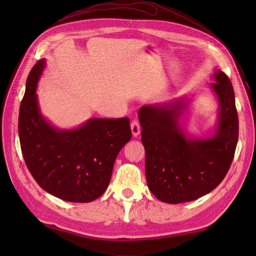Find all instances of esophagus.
Listing matches in <instances>:
<instances>
[{
  "label": "esophagus",
  "instance_id": "esophagus-1",
  "mask_svg": "<svg viewBox=\"0 0 256 256\" xmlns=\"http://www.w3.org/2000/svg\"><path fill=\"white\" fill-rule=\"evenodd\" d=\"M131 131L134 138H138L140 133V122L136 121V120H134V121L131 123Z\"/></svg>",
  "mask_w": 256,
  "mask_h": 256
}]
</instances>
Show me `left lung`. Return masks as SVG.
<instances>
[{
    "label": "left lung",
    "mask_w": 256,
    "mask_h": 256,
    "mask_svg": "<svg viewBox=\"0 0 256 256\" xmlns=\"http://www.w3.org/2000/svg\"><path fill=\"white\" fill-rule=\"evenodd\" d=\"M210 84L218 99L214 131L206 138L190 136L180 118L190 99L182 96L140 108L145 175L155 197L167 204L196 200L212 192L224 180L234 157L238 138V118L234 91L221 70Z\"/></svg>",
    "instance_id": "1"
}]
</instances>
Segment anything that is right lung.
Returning a JSON list of instances; mask_svg holds the SVG:
<instances>
[{"label":"right lung","instance_id":"1","mask_svg":"<svg viewBox=\"0 0 256 256\" xmlns=\"http://www.w3.org/2000/svg\"><path fill=\"white\" fill-rule=\"evenodd\" d=\"M45 59L27 77L18 116L26 166L40 186L70 202H90L106 192L120 150L132 138L128 118H90L72 130L54 126L38 106L37 84Z\"/></svg>","mask_w":256,"mask_h":256}]
</instances>
